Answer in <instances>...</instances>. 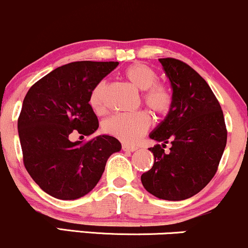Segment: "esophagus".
Wrapping results in <instances>:
<instances>
[{
  "label": "esophagus",
  "instance_id": "obj_1",
  "mask_svg": "<svg viewBox=\"0 0 248 248\" xmlns=\"http://www.w3.org/2000/svg\"><path fill=\"white\" fill-rule=\"evenodd\" d=\"M123 150L124 151H131V152H133V151H136V150L138 149L137 146H133V145H129V144H123Z\"/></svg>",
  "mask_w": 248,
  "mask_h": 248
}]
</instances>
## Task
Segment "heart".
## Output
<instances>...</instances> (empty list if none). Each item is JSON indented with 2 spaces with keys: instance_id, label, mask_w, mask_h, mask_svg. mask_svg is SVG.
<instances>
[{
  "instance_id": "obj_1",
  "label": "heart",
  "mask_w": 248,
  "mask_h": 248,
  "mask_svg": "<svg viewBox=\"0 0 248 248\" xmlns=\"http://www.w3.org/2000/svg\"><path fill=\"white\" fill-rule=\"evenodd\" d=\"M124 77L139 90H143V102L150 110L164 116L171 110L173 94L171 89L164 83L157 82V72L143 63H135L124 70ZM107 82L101 80L94 85L89 97V103L96 112H102L105 108ZM151 125V117L146 111L132 113H117L105 119L103 130L110 136L125 143H136Z\"/></svg>"
}]
</instances>
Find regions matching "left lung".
<instances>
[{
    "instance_id": "obj_1",
    "label": "left lung",
    "mask_w": 248,
    "mask_h": 248,
    "mask_svg": "<svg viewBox=\"0 0 248 248\" xmlns=\"http://www.w3.org/2000/svg\"><path fill=\"white\" fill-rule=\"evenodd\" d=\"M159 62L171 82L173 104L150 135L164 144L150 147L154 166L140 179L157 198L184 200L202 191L216 174L226 146V124L218 99L198 72L176 58ZM169 141L172 146L166 154L163 147Z\"/></svg>"
}]
</instances>
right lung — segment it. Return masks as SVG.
<instances>
[{
	"label": "right lung",
	"mask_w": 248,
	"mask_h": 248,
	"mask_svg": "<svg viewBox=\"0 0 248 248\" xmlns=\"http://www.w3.org/2000/svg\"><path fill=\"white\" fill-rule=\"evenodd\" d=\"M118 62H72L52 70L29 89L17 127L23 164L46 193L74 200L101 179L111 155L122 149L112 136L71 141L74 133L91 136L98 118L89 104L94 85Z\"/></svg>",
	"instance_id": "add662e5"
}]
</instances>
